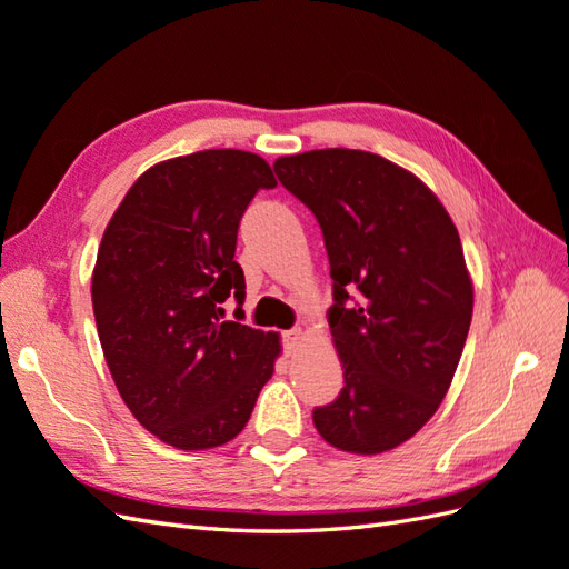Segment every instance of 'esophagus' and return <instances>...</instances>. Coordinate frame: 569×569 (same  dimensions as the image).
Segmentation results:
<instances>
[{
  "label": "esophagus",
  "mask_w": 569,
  "mask_h": 569,
  "mask_svg": "<svg viewBox=\"0 0 569 569\" xmlns=\"http://www.w3.org/2000/svg\"><path fill=\"white\" fill-rule=\"evenodd\" d=\"M300 345H302V329L300 327H293V329H288V332H283L286 353H296Z\"/></svg>",
  "instance_id": "34e87169"
}]
</instances>
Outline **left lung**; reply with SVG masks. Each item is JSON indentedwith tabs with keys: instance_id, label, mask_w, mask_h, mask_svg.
<instances>
[{
	"instance_id": "obj_1",
	"label": "left lung",
	"mask_w": 569,
	"mask_h": 569,
	"mask_svg": "<svg viewBox=\"0 0 569 569\" xmlns=\"http://www.w3.org/2000/svg\"><path fill=\"white\" fill-rule=\"evenodd\" d=\"M273 171L320 222L335 281L345 388L315 407V427L339 451H390L433 417L466 347L472 281L456 224L425 181L373 152L310 150Z\"/></svg>"
}]
</instances>
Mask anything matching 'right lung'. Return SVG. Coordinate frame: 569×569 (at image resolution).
Listing matches in <instances>:
<instances>
[{
    "instance_id": "1",
    "label": "right lung",
    "mask_w": 569,
    "mask_h": 569,
    "mask_svg": "<svg viewBox=\"0 0 569 569\" xmlns=\"http://www.w3.org/2000/svg\"><path fill=\"white\" fill-rule=\"evenodd\" d=\"M271 167L203 150L150 167L101 237L91 302L103 359L140 425L181 451L232 441L252 417L281 341L222 320L244 300L237 228Z\"/></svg>"
}]
</instances>
